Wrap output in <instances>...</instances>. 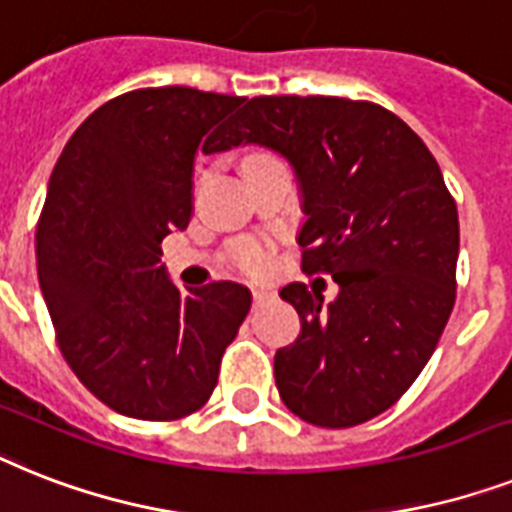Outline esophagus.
Segmentation results:
<instances>
[{
    "label": "esophagus",
    "mask_w": 512,
    "mask_h": 512,
    "mask_svg": "<svg viewBox=\"0 0 512 512\" xmlns=\"http://www.w3.org/2000/svg\"><path fill=\"white\" fill-rule=\"evenodd\" d=\"M273 299H276V294L268 292V289H255V292H252V302H255V307L268 305V302H273Z\"/></svg>",
    "instance_id": "obj_1"
}]
</instances>
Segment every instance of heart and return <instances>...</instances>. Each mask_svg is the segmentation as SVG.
Masks as SVG:
<instances>
[{
    "instance_id": "b5f03b06",
    "label": "heart",
    "mask_w": 512,
    "mask_h": 512,
    "mask_svg": "<svg viewBox=\"0 0 512 512\" xmlns=\"http://www.w3.org/2000/svg\"><path fill=\"white\" fill-rule=\"evenodd\" d=\"M263 249L257 247V244H247V247L236 255V265L242 270H247V273H257V270L263 268Z\"/></svg>"
}]
</instances>
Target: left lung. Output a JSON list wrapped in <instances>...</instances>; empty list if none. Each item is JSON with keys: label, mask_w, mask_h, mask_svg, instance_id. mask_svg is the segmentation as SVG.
<instances>
[{"label": "left lung", "mask_w": 512, "mask_h": 512, "mask_svg": "<svg viewBox=\"0 0 512 512\" xmlns=\"http://www.w3.org/2000/svg\"><path fill=\"white\" fill-rule=\"evenodd\" d=\"M260 144L292 162L302 270L339 294L281 289L297 342L276 352L284 405L323 429L384 413L410 389L455 305V199L421 136L394 112L342 97H255L207 152Z\"/></svg>", "instance_id": "left-lung-1"}]
</instances>
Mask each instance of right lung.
Wrapping results in <instances>:
<instances>
[{
    "label": "right lung",
    "mask_w": 512,
    "mask_h": 512,
    "mask_svg": "<svg viewBox=\"0 0 512 512\" xmlns=\"http://www.w3.org/2000/svg\"><path fill=\"white\" fill-rule=\"evenodd\" d=\"M242 102L189 86L128 91L83 120L52 170L36 228L41 294L70 371L120 415L199 410L249 313L247 286L184 292L160 265L162 239L189 226L201 139Z\"/></svg>",
    "instance_id": "right-lung-1"
}]
</instances>
